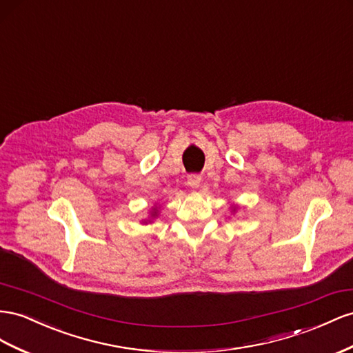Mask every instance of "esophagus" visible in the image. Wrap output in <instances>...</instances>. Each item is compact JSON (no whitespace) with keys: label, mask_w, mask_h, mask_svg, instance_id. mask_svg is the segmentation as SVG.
Instances as JSON below:
<instances>
[{"label":"esophagus","mask_w":353,"mask_h":353,"mask_svg":"<svg viewBox=\"0 0 353 353\" xmlns=\"http://www.w3.org/2000/svg\"><path fill=\"white\" fill-rule=\"evenodd\" d=\"M187 184H188L190 187L197 188L200 184H202V176H200L199 174H190V175L187 176Z\"/></svg>","instance_id":"esophagus-1"}]
</instances>
